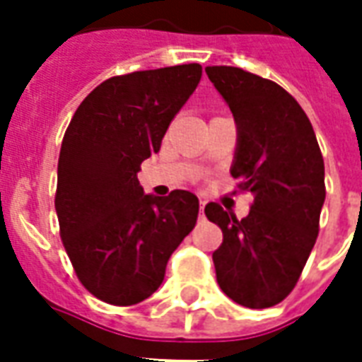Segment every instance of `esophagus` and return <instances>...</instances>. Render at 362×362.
<instances>
[{
    "instance_id": "34e87169",
    "label": "esophagus",
    "mask_w": 362,
    "mask_h": 362,
    "mask_svg": "<svg viewBox=\"0 0 362 362\" xmlns=\"http://www.w3.org/2000/svg\"><path fill=\"white\" fill-rule=\"evenodd\" d=\"M204 209H205V202L199 204V217H204Z\"/></svg>"
}]
</instances>
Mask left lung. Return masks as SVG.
I'll use <instances>...</instances> for the list:
<instances>
[{
	"instance_id": "1",
	"label": "left lung",
	"mask_w": 362,
	"mask_h": 362,
	"mask_svg": "<svg viewBox=\"0 0 362 362\" xmlns=\"http://www.w3.org/2000/svg\"><path fill=\"white\" fill-rule=\"evenodd\" d=\"M235 116L230 166L254 204L236 219L219 204L205 205L223 244L213 252L221 291L246 308H269L295 288L310 256L326 199L324 158L300 104L277 83L240 67H205Z\"/></svg>"
}]
</instances>
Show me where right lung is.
I'll list each match as a JSON object with an SVG mask.
<instances>
[{
  "mask_svg": "<svg viewBox=\"0 0 362 362\" xmlns=\"http://www.w3.org/2000/svg\"><path fill=\"white\" fill-rule=\"evenodd\" d=\"M202 79L199 64L110 77L75 110L62 141L56 213L62 243L90 295L114 306L149 298L196 227L192 192L143 194L141 163Z\"/></svg>",
  "mask_w": 362,
  "mask_h": 362,
  "instance_id": "1",
  "label": "right lung"
}]
</instances>
